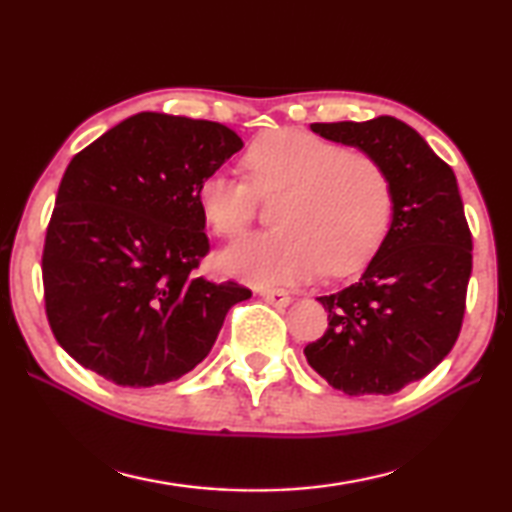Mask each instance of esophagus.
Segmentation results:
<instances>
[{"label": "esophagus", "mask_w": 512, "mask_h": 512, "mask_svg": "<svg viewBox=\"0 0 512 512\" xmlns=\"http://www.w3.org/2000/svg\"><path fill=\"white\" fill-rule=\"evenodd\" d=\"M262 298L268 302V305H273L277 309H284L291 302L289 291H284V289H264Z\"/></svg>", "instance_id": "obj_1"}]
</instances>
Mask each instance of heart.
I'll use <instances>...</instances> for the list:
<instances>
[{
	"mask_svg": "<svg viewBox=\"0 0 512 512\" xmlns=\"http://www.w3.org/2000/svg\"><path fill=\"white\" fill-rule=\"evenodd\" d=\"M246 178L214 171L198 205L219 237L235 239L257 212V196L282 192L275 230L223 250L225 271L253 284H296L320 273L348 275L377 253L393 214L391 180L359 151L298 128L271 131L248 146Z\"/></svg>",
	"mask_w": 512,
	"mask_h": 512,
	"instance_id": "heart-1",
	"label": "heart"
}]
</instances>
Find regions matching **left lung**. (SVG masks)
<instances>
[{
	"label": "left lung",
	"instance_id": "1",
	"mask_svg": "<svg viewBox=\"0 0 512 512\" xmlns=\"http://www.w3.org/2000/svg\"><path fill=\"white\" fill-rule=\"evenodd\" d=\"M311 131L381 164L393 221L361 280L318 298L329 325L305 357L345 395H393L429 375L461 332L472 232L456 176L395 117L311 124Z\"/></svg>",
	"mask_w": 512,
	"mask_h": 512
}]
</instances>
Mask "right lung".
<instances>
[{
    "label": "right lung",
    "mask_w": 512,
    "mask_h": 512,
    "mask_svg": "<svg viewBox=\"0 0 512 512\" xmlns=\"http://www.w3.org/2000/svg\"><path fill=\"white\" fill-rule=\"evenodd\" d=\"M241 146L216 121L137 112L67 164L42 282L51 332L83 368L117 386L169 384L250 298L196 273L210 250L198 187Z\"/></svg>",
    "instance_id": "add662e5"
}]
</instances>
